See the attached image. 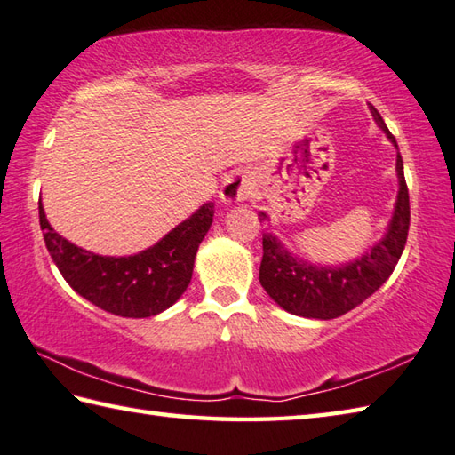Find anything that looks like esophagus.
Here are the masks:
<instances>
[{
  "mask_svg": "<svg viewBox=\"0 0 455 455\" xmlns=\"http://www.w3.org/2000/svg\"><path fill=\"white\" fill-rule=\"evenodd\" d=\"M255 192V176L250 170H242V172L231 174L224 188H221L220 198L224 202H245L247 198H251V194Z\"/></svg>",
  "mask_w": 455,
  "mask_h": 455,
  "instance_id": "34e87169",
  "label": "esophagus"
}]
</instances>
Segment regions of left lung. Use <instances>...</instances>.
Returning a JSON list of instances; mask_svg holds the SVG:
<instances>
[{
    "instance_id": "1",
    "label": "left lung",
    "mask_w": 455,
    "mask_h": 455,
    "mask_svg": "<svg viewBox=\"0 0 455 455\" xmlns=\"http://www.w3.org/2000/svg\"><path fill=\"white\" fill-rule=\"evenodd\" d=\"M371 110L376 124L398 148L396 139L384 124L379 110L374 107H371ZM396 172L400 190L387 235L361 259L340 265V267H319L291 255L273 234H263L259 281L273 301L287 313L329 321L353 311L374 291L380 289L382 283L392 275L404 251L410 228V196L400 152L396 154ZM265 220L269 218L261 212L259 221Z\"/></svg>"
}]
</instances>
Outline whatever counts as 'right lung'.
Returning <instances> with one entry per match:
<instances>
[{
    "instance_id": "right-lung-1",
    "label": "right lung",
    "mask_w": 455,
    "mask_h": 455,
    "mask_svg": "<svg viewBox=\"0 0 455 455\" xmlns=\"http://www.w3.org/2000/svg\"><path fill=\"white\" fill-rule=\"evenodd\" d=\"M212 221L213 202H208L148 250L131 257H107L84 251L59 235L39 200L43 237L63 279L102 311L128 319L158 315L182 297Z\"/></svg>"
}]
</instances>
